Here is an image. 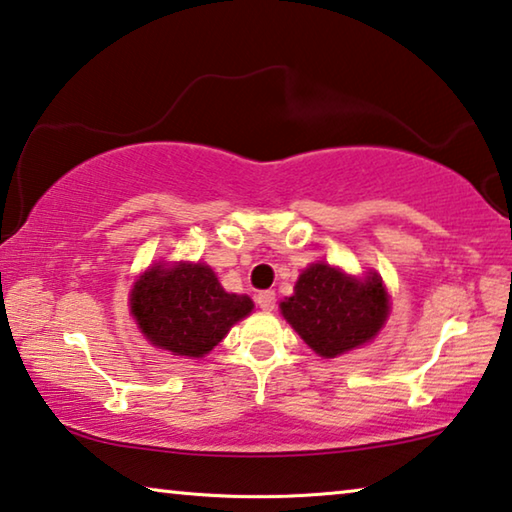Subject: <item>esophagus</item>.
Here are the masks:
<instances>
[{"mask_svg": "<svg viewBox=\"0 0 512 512\" xmlns=\"http://www.w3.org/2000/svg\"><path fill=\"white\" fill-rule=\"evenodd\" d=\"M256 304L261 306L263 311H272L274 304H277V295H274V290H261V293L256 295Z\"/></svg>", "mask_w": 512, "mask_h": 512, "instance_id": "esophagus-1", "label": "esophagus"}]
</instances>
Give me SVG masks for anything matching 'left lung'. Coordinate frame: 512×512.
I'll list each match as a JSON object with an SVG mask.
<instances>
[{
	"label": "left lung",
	"mask_w": 512,
	"mask_h": 512,
	"mask_svg": "<svg viewBox=\"0 0 512 512\" xmlns=\"http://www.w3.org/2000/svg\"><path fill=\"white\" fill-rule=\"evenodd\" d=\"M279 306L316 355L334 359L380 334L389 316V295L377 272L359 279L329 263H313Z\"/></svg>",
	"instance_id": "obj_1"
}]
</instances>
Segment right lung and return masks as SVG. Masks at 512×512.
Instances as JSON below:
<instances>
[{
  "label": "right lung",
  "instance_id": "add662e5",
  "mask_svg": "<svg viewBox=\"0 0 512 512\" xmlns=\"http://www.w3.org/2000/svg\"><path fill=\"white\" fill-rule=\"evenodd\" d=\"M251 309L254 302L226 293L206 263H155L130 290V313L146 341L190 359L208 355Z\"/></svg>",
  "mask_w": 512,
  "mask_h": 512
}]
</instances>
